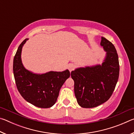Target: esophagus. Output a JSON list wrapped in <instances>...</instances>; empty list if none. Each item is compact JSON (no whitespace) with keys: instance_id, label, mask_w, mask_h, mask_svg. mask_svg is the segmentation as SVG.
Returning <instances> with one entry per match:
<instances>
[{"instance_id":"34e87169","label":"esophagus","mask_w":134,"mask_h":134,"mask_svg":"<svg viewBox=\"0 0 134 134\" xmlns=\"http://www.w3.org/2000/svg\"><path fill=\"white\" fill-rule=\"evenodd\" d=\"M68 69H69V71L71 72L74 69H75V65H74L73 64H69V65H68Z\"/></svg>"}]
</instances>
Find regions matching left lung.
Wrapping results in <instances>:
<instances>
[{
    "instance_id": "1",
    "label": "left lung",
    "mask_w": 134,
    "mask_h": 134,
    "mask_svg": "<svg viewBox=\"0 0 134 134\" xmlns=\"http://www.w3.org/2000/svg\"><path fill=\"white\" fill-rule=\"evenodd\" d=\"M100 45L106 52L102 64L79 67L71 72L75 96L82 108H94L106 102L118 80L119 59L114 45L104 37Z\"/></svg>"
}]
</instances>
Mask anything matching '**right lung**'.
I'll use <instances>...</instances> for the list:
<instances>
[{"mask_svg":"<svg viewBox=\"0 0 134 134\" xmlns=\"http://www.w3.org/2000/svg\"><path fill=\"white\" fill-rule=\"evenodd\" d=\"M28 38L18 47L13 59V70L18 91L28 102L37 107L48 108L57 100L61 87L69 77V70L36 74L26 70L21 60L22 49Z\"/></svg>","mask_w":134,"mask_h":134,"instance_id":"obj_1","label":"right lung"}]
</instances>
